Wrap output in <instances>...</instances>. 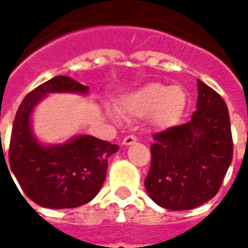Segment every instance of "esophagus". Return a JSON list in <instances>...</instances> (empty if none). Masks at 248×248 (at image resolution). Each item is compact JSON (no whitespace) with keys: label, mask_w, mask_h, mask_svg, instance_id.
Instances as JSON below:
<instances>
[{"label":"esophagus","mask_w":248,"mask_h":248,"mask_svg":"<svg viewBox=\"0 0 248 248\" xmlns=\"http://www.w3.org/2000/svg\"><path fill=\"white\" fill-rule=\"evenodd\" d=\"M134 143H136V136H134V135H127L124 140H122V144H124V147L132 145Z\"/></svg>","instance_id":"34e87169"}]
</instances>
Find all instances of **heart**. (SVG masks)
Here are the masks:
<instances>
[{
  "instance_id": "b5f03b06",
  "label": "heart",
  "mask_w": 248,
  "mask_h": 248,
  "mask_svg": "<svg viewBox=\"0 0 248 248\" xmlns=\"http://www.w3.org/2000/svg\"><path fill=\"white\" fill-rule=\"evenodd\" d=\"M186 105V95L177 86L148 83L121 97L117 110L124 116L143 117L155 112L159 124H170L179 120Z\"/></svg>"
}]
</instances>
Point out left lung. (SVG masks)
<instances>
[{
  "label": "left lung",
  "mask_w": 248,
  "mask_h": 248,
  "mask_svg": "<svg viewBox=\"0 0 248 248\" xmlns=\"http://www.w3.org/2000/svg\"><path fill=\"white\" fill-rule=\"evenodd\" d=\"M198 85L192 120L153 136L145 189L167 210H192L216 196L233 158L228 107L215 90Z\"/></svg>",
  "instance_id": "left-lung-1"
}]
</instances>
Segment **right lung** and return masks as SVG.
<instances>
[{
  "label": "right lung",
  "mask_w": 248,
  "mask_h": 248,
  "mask_svg": "<svg viewBox=\"0 0 248 248\" xmlns=\"http://www.w3.org/2000/svg\"><path fill=\"white\" fill-rule=\"evenodd\" d=\"M54 93L87 95L89 87L67 76H56L24 97L11 131L10 169L34 203L47 208L78 207L100 192L108 158L118 145L91 135L73 136L63 144L40 143L33 135L32 113L46 95Z\"/></svg>",
  "instance_id": "obj_1"
}]
</instances>
